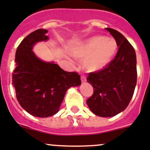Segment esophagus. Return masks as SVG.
I'll return each mask as SVG.
<instances>
[{"instance_id": "esophagus-1", "label": "esophagus", "mask_w": 150, "mask_h": 150, "mask_svg": "<svg viewBox=\"0 0 150 150\" xmlns=\"http://www.w3.org/2000/svg\"><path fill=\"white\" fill-rule=\"evenodd\" d=\"M81 79L82 83H83V82H85L86 81V77L85 76V75H81Z\"/></svg>"}]
</instances>
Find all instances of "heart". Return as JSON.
Instances as JSON below:
<instances>
[{
    "instance_id": "b5f03b06",
    "label": "heart",
    "mask_w": 150,
    "mask_h": 150,
    "mask_svg": "<svg viewBox=\"0 0 150 150\" xmlns=\"http://www.w3.org/2000/svg\"><path fill=\"white\" fill-rule=\"evenodd\" d=\"M117 50L116 42L103 36H95L77 47L74 54L86 58L84 66L89 71L95 72L104 68L112 59Z\"/></svg>"
}]
</instances>
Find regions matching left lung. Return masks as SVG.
I'll list each match as a JSON object with an SVG mask.
<instances>
[{"mask_svg":"<svg viewBox=\"0 0 150 150\" xmlns=\"http://www.w3.org/2000/svg\"><path fill=\"white\" fill-rule=\"evenodd\" d=\"M106 29L115 40L117 52L107 67L89 73L86 79L94 89L86 103L95 115L103 117H112L127 108L137 83L135 50L119 32Z\"/></svg>","mask_w":150,"mask_h":150,"instance_id":"obj_1","label":"left lung"}]
</instances>
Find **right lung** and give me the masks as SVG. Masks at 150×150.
Here are the masks:
<instances>
[{"label":"right lung","instance_id":"add662e5","mask_svg":"<svg viewBox=\"0 0 150 150\" xmlns=\"http://www.w3.org/2000/svg\"><path fill=\"white\" fill-rule=\"evenodd\" d=\"M47 29H40L28 35L15 53L12 84L22 108L35 117H47L59 111L69 88L81 84L77 72H66L54 62L39 59L33 48L38 42L46 41Z\"/></svg>","mask_w":150,"mask_h":150}]
</instances>
